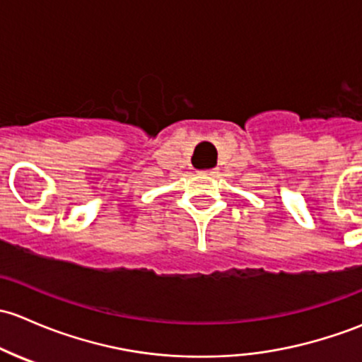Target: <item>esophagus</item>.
<instances>
[{
    "mask_svg": "<svg viewBox=\"0 0 362 362\" xmlns=\"http://www.w3.org/2000/svg\"><path fill=\"white\" fill-rule=\"evenodd\" d=\"M206 174H209V176H219V173H218V169H211V170H206Z\"/></svg>",
    "mask_w": 362,
    "mask_h": 362,
    "instance_id": "esophagus-1",
    "label": "esophagus"
}]
</instances>
